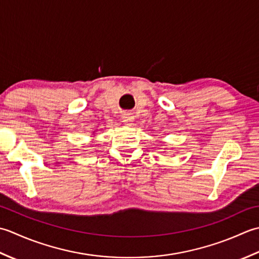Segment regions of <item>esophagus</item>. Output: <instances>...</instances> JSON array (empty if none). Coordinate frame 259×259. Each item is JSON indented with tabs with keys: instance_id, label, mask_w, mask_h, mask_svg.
Masks as SVG:
<instances>
[{
	"instance_id": "34e87169",
	"label": "esophagus",
	"mask_w": 259,
	"mask_h": 259,
	"mask_svg": "<svg viewBox=\"0 0 259 259\" xmlns=\"http://www.w3.org/2000/svg\"><path fill=\"white\" fill-rule=\"evenodd\" d=\"M122 119H123V123H124V124L131 125L132 123L134 122V116L132 115V114H124Z\"/></svg>"
}]
</instances>
